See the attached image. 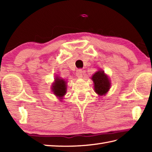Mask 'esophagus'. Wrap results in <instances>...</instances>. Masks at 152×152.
<instances>
[{
	"instance_id": "34e87169",
	"label": "esophagus",
	"mask_w": 152,
	"mask_h": 152,
	"mask_svg": "<svg viewBox=\"0 0 152 152\" xmlns=\"http://www.w3.org/2000/svg\"><path fill=\"white\" fill-rule=\"evenodd\" d=\"M82 72H83V71H82V69H78L76 70V76H78V78H82Z\"/></svg>"
}]
</instances>
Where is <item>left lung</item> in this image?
Here are the masks:
<instances>
[{"label":"left lung","mask_w":152,"mask_h":152,"mask_svg":"<svg viewBox=\"0 0 152 152\" xmlns=\"http://www.w3.org/2000/svg\"><path fill=\"white\" fill-rule=\"evenodd\" d=\"M92 80L94 83V90L99 96L105 95L110 88V81L104 71L99 70L92 76Z\"/></svg>","instance_id":"obj_1"}]
</instances>
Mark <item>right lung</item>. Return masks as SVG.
I'll return each instance as SVG.
<instances>
[{
  "label": "right lung",
  "mask_w": 152,
  "mask_h": 152,
  "mask_svg": "<svg viewBox=\"0 0 152 152\" xmlns=\"http://www.w3.org/2000/svg\"><path fill=\"white\" fill-rule=\"evenodd\" d=\"M66 82L62 79L56 78L55 82L53 84L52 90L55 95L62 99V97L64 96L66 90Z\"/></svg>",
  "instance_id": "1"
}]
</instances>
